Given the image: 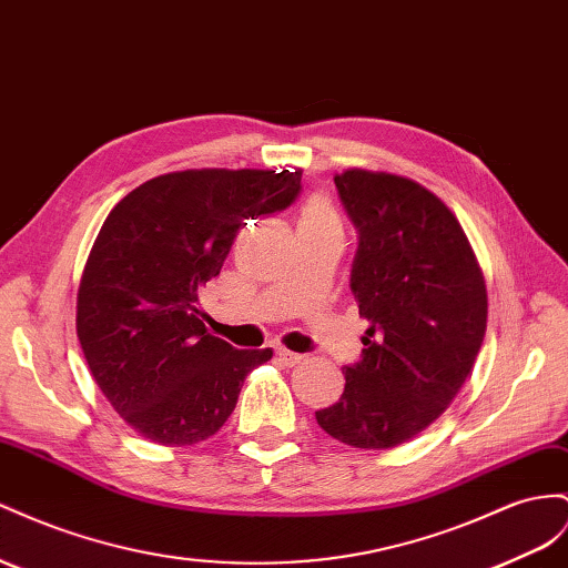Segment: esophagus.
<instances>
[{
    "instance_id": "34e87169",
    "label": "esophagus",
    "mask_w": 568,
    "mask_h": 568,
    "mask_svg": "<svg viewBox=\"0 0 568 568\" xmlns=\"http://www.w3.org/2000/svg\"><path fill=\"white\" fill-rule=\"evenodd\" d=\"M277 358H280L284 365H288V367H294V365H298V363L303 361L301 354H294V351H286V348H277Z\"/></svg>"
}]
</instances>
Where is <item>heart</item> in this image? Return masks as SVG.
I'll use <instances>...</instances> for the list:
<instances>
[{
	"instance_id": "1",
	"label": "heart",
	"mask_w": 568,
	"mask_h": 568,
	"mask_svg": "<svg viewBox=\"0 0 568 568\" xmlns=\"http://www.w3.org/2000/svg\"><path fill=\"white\" fill-rule=\"evenodd\" d=\"M339 229V217H336L334 207L325 201V197H311L301 210L298 229Z\"/></svg>"
}]
</instances>
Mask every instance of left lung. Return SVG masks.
<instances>
[{
  "label": "left lung",
  "instance_id": "8db88e82",
  "mask_svg": "<svg viewBox=\"0 0 568 568\" xmlns=\"http://www.w3.org/2000/svg\"><path fill=\"white\" fill-rule=\"evenodd\" d=\"M358 248L351 294L371 322L344 394L317 425L358 449H392L462 389L487 327V291L462 224L437 195L392 174L334 176Z\"/></svg>",
  "mask_w": 568,
  "mask_h": 568
}]
</instances>
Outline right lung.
<instances>
[{
    "label": "right lung",
    "mask_w": 568,
    "mask_h": 568,
    "mask_svg": "<svg viewBox=\"0 0 568 568\" xmlns=\"http://www.w3.org/2000/svg\"><path fill=\"white\" fill-rule=\"evenodd\" d=\"M301 172L191 170L145 181L104 220L83 270L75 332L106 402L135 433L186 447L212 437L272 348L212 336L197 311L241 226L282 212Z\"/></svg>",
    "instance_id": "obj_1"
}]
</instances>
